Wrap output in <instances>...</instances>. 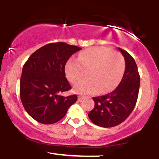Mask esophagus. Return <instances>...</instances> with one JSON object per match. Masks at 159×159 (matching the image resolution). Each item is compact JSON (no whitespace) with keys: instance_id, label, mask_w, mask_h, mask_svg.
<instances>
[{"instance_id":"34e87169","label":"esophagus","mask_w":159,"mask_h":159,"mask_svg":"<svg viewBox=\"0 0 159 159\" xmlns=\"http://www.w3.org/2000/svg\"><path fill=\"white\" fill-rule=\"evenodd\" d=\"M78 100H79V101H81V100L83 99V98H84V96H81V95H80V96H78Z\"/></svg>"}]
</instances>
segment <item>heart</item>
Wrapping results in <instances>:
<instances>
[{
  "label": "heart",
  "mask_w": 159,
  "mask_h": 159,
  "mask_svg": "<svg viewBox=\"0 0 159 159\" xmlns=\"http://www.w3.org/2000/svg\"><path fill=\"white\" fill-rule=\"evenodd\" d=\"M125 69V61L121 53L102 46L82 51L77 59L69 58L64 67L67 79L74 84L83 77L84 70L89 69V78L74 87L75 92L82 94L113 90L123 78Z\"/></svg>",
  "instance_id": "b5f03b06"
}]
</instances>
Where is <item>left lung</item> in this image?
<instances>
[{
	"label": "left lung",
	"instance_id": "obj_1",
	"mask_svg": "<svg viewBox=\"0 0 159 159\" xmlns=\"http://www.w3.org/2000/svg\"><path fill=\"white\" fill-rule=\"evenodd\" d=\"M125 61L123 77L115 90L105 96L93 97L95 107L88 114L93 123L111 128L122 123L130 115L138 100L140 75L134 58L118 48Z\"/></svg>",
	"mask_w": 159,
	"mask_h": 159
}]
</instances>
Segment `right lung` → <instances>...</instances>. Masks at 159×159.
I'll list each match as a JSON object with an SVG mask.
<instances>
[{
    "mask_svg": "<svg viewBox=\"0 0 159 159\" xmlns=\"http://www.w3.org/2000/svg\"><path fill=\"white\" fill-rule=\"evenodd\" d=\"M81 49L62 42L49 43L33 53L24 65L20 79L21 101L27 114L39 123H57L77 101V95L59 93L71 89L65 64Z\"/></svg>",
    "mask_w": 159,
    "mask_h": 159,
    "instance_id": "add662e5",
    "label": "right lung"
}]
</instances>
